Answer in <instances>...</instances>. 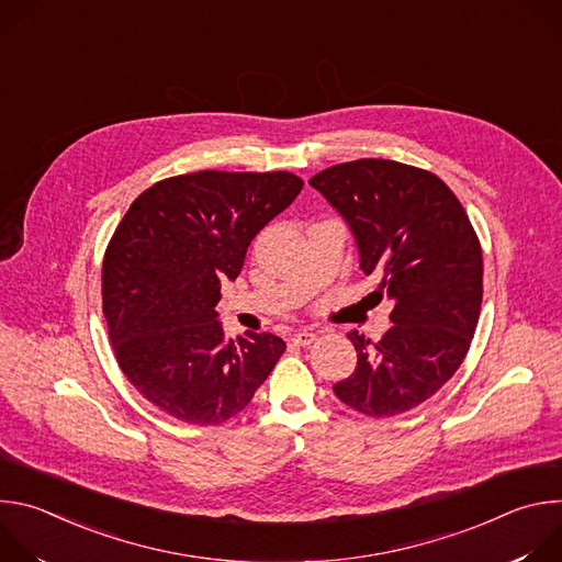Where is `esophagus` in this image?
<instances>
[{"label":"esophagus","mask_w":562,"mask_h":562,"mask_svg":"<svg viewBox=\"0 0 562 562\" xmlns=\"http://www.w3.org/2000/svg\"><path fill=\"white\" fill-rule=\"evenodd\" d=\"M291 342L297 345V347H311V345L315 342V334H311V331H297V334L291 338Z\"/></svg>","instance_id":"esophagus-1"}]
</instances>
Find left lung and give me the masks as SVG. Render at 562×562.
Listing matches in <instances>:
<instances>
[{
  "instance_id": "left-lung-1",
  "label": "left lung",
  "mask_w": 562,
  "mask_h": 562,
  "mask_svg": "<svg viewBox=\"0 0 562 562\" xmlns=\"http://www.w3.org/2000/svg\"><path fill=\"white\" fill-rule=\"evenodd\" d=\"M308 184L349 222L371 295L391 297L393 327L371 342L347 338L356 371L334 384L369 418L405 414L429 400L462 364L483 302V249L453 191L431 171L393 159H353Z\"/></svg>"
}]
</instances>
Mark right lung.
Here are the masks:
<instances>
[{"label": "right lung", "mask_w": 562, "mask_h": 562, "mask_svg": "<svg viewBox=\"0 0 562 562\" xmlns=\"http://www.w3.org/2000/svg\"><path fill=\"white\" fill-rule=\"evenodd\" d=\"M304 182L289 171H198L135 198L102 265V308L128 382L189 425L243 412L286 351L273 334L224 340L222 280L243 271L251 239Z\"/></svg>", "instance_id": "add662e5"}]
</instances>
